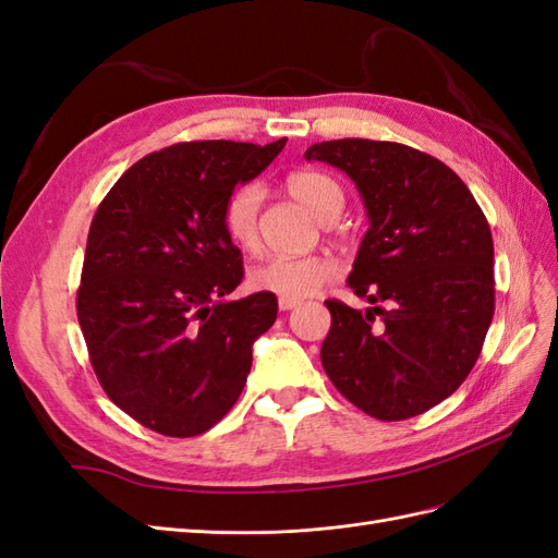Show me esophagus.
I'll use <instances>...</instances> for the list:
<instances>
[{
	"label": "esophagus",
	"instance_id": "1",
	"mask_svg": "<svg viewBox=\"0 0 558 558\" xmlns=\"http://www.w3.org/2000/svg\"><path fill=\"white\" fill-rule=\"evenodd\" d=\"M299 306V299H290V296H280L278 299V308L280 311H292Z\"/></svg>",
	"mask_w": 558,
	"mask_h": 558
}]
</instances>
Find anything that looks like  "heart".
Wrapping results in <instances>:
<instances>
[{"label":"heart","instance_id":"1","mask_svg":"<svg viewBox=\"0 0 558 558\" xmlns=\"http://www.w3.org/2000/svg\"><path fill=\"white\" fill-rule=\"evenodd\" d=\"M290 194L320 221L337 219L343 210V189L329 174L317 170H294L284 180ZM264 203V186L259 182H245L235 186L221 210V221L231 241L247 252L259 245V213ZM341 266L327 254L308 257H270L250 270V288L276 296L306 299L337 280Z\"/></svg>","mask_w":558,"mask_h":558}]
</instances>
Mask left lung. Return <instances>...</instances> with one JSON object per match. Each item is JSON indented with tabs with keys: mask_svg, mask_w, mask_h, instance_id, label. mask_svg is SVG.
<instances>
[{
	"mask_svg": "<svg viewBox=\"0 0 558 558\" xmlns=\"http://www.w3.org/2000/svg\"><path fill=\"white\" fill-rule=\"evenodd\" d=\"M304 158L355 182L369 231L348 284L369 304H388L362 313L325 301L323 367L369 416H418L456 392L482 353L496 311L488 221L449 166L400 142L331 140Z\"/></svg>",
	"mask_w": 558,
	"mask_h": 558,
	"instance_id": "8db88e82",
	"label": "left lung"
}]
</instances>
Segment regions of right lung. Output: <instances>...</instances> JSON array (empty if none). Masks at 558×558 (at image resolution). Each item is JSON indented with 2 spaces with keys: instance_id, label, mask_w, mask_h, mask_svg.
<instances>
[{
  "instance_id": "add662e5",
  "label": "right lung",
  "mask_w": 558,
  "mask_h": 558,
  "mask_svg": "<svg viewBox=\"0 0 558 558\" xmlns=\"http://www.w3.org/2000/svg\"><path fill=\"white\" fill-rule=\"evenodd\" d=\"M284 142H178L140 158L95 210L76 317L109 400L158 435L225 418L276 323V294L227 299L245 270L221 210Z\"/></svg>"
}]
</instances>
